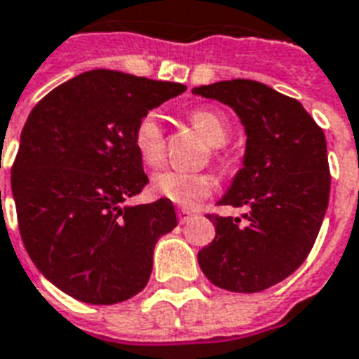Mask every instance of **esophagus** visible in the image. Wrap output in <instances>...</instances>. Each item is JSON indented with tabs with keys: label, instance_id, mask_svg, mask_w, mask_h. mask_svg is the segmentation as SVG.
<instances>
[{
	"label": "esophagus",
	"instance_id": "obj_1",
	"mask_svg": "<svg viewBox=\"0 0 359 359\" xmlns=\"http://www.w3.org/2000/svg\"><path fill=\"white\" fill-rule=\"evenodd\" d=\"M191 215H193V212H191V210L177 208V217H180V221H182V223H185V221L189 219Z\"/></svg>",
	"mask_w": 359,
	"mask_h": 359
}]
</instances>
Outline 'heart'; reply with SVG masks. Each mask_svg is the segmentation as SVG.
I'll return each mask as SVG.
<instances>
[{
  "instance_id": "1",
  "label": "heart",
  "mask_w": 359,
  "mask_h": 359,
  "mask_svg": "<svg viewBox=\"0 0 359 359\" xmlns=\"http://www.w3.org/2000/svg\"><path fill=\"white\" fill-rule=\"evenodd\" d=\"M191 125L201 132L204 140L214 147H221L231 138V125L227 117L212 107H196L189 113ZM134 145L145 164L157 166L164 157V130L157 113H145L134 128ZM214 177L198 172L166 168L157 172L151 180V189L158 196L176 202L180 206L193 208L208 198L214 191Z\"/></svg>"
}]
</instances>
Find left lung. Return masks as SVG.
<instances>
[{
    "mask_svg": "<svg viewBox=\"0 0 359 359\" xmlns=\"http://www.w3.org/2000/svg\"><path fill=\"white\" fill-rule=\"evenodd\" d=\"M193 94L233 107L246 132L242 168L217 202L246 208V225L208 215L215 238L198 265L221 290L263 292L303 265L320 233L331 185L325 136L297 100L257 81H219Z\"/></svg>",
    "mask_w": 359,
    "mask_h": 359,
    "instance_id": "left-lung-1",
    "label": "left lung"
}]
</instances>
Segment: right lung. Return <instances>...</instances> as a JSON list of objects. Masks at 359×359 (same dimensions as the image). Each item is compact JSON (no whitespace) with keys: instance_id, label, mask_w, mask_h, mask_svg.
Returning <instances> with one entry per match:
<instances>
[{"instance_id":"obj_1","label":"right lung","mask_w":359,"mask_h":359,"mask_svg":"<svg viewBox=\"0 0 359 359\" xmlns=\"http://www.w3.org/2000/svg\"><path fill=\"white\" fill-rule=\"evenodd\" d=\"M185 90L170 81L93 69L37 104L11 170L18 229L43 276L88 304H115L147 284L153 250L177 225L174 204L128 206L149 183L134 128Z\"/></svg>"}]
</instances>
